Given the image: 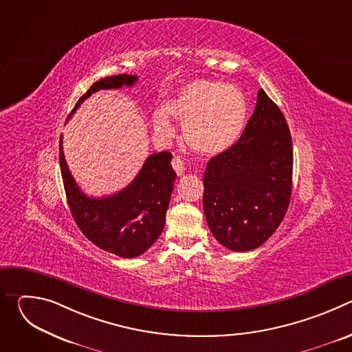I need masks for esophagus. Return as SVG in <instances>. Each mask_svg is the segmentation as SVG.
<instances>
[{"label":"esophagus","instance_id":"1","mask_svg":"<svg viewBox=\"0 0 352 352\" xmlns=\"http://www.w3.org/2000/svg\"><path fill=\"white\" fill-rule=\"evenodd\" d=\"M171 166L174 168V171L178 174V175H182L185 168H184V162L179 159V157H174L173 162H171Z\"/></svg>","mask_w":352,"mask_h":352}]
</instances>
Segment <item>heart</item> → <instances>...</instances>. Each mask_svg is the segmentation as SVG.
Returning <instances> with one entry per match:
<instances>
[{"mask_svg": "<svg viewBox=\"0 0 352 352\" xmlns=\"http://www.w3.org/2000/svg\"><path fill=\"white\" fill-rule=\"evenodd\" d=\"M167 115L182 121L184 139L193 150L214 156L239 138L246 117V100L235 85L196 79L178 89L164 104V111L153 114L155 131L164 138L174 133Z\"/></svg>", "mask_w": 352, "mask_h": 352, "instance_id": "heart-1", "label": "heart"}]
</instances>
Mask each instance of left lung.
I'll return each mask as SVG.
<instances>
[{"mask_svg":"<svg viewBox=\"0 0 352 352\" xmlns=\"http://www.w3.org/2000/svg\"><path fill=\"white\" fill-rule=\"evenodd\" d=\"M204 186L209 228L235 252L256 249L281 224L292 188V140L263 89L238 142L208 162Z\"/></svg>","mask_w":352,"mask_h":352,"instance_id":"1","label":"left lung"}]
</instances>
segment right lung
I'll use <instances>...</instances> for the list:
<instances>
[{"instance_id":"right-lung-1","label":"right lung","mask_w":352,"mask_h":352,"mask_svg":"<svg viewBox=\"0 0 352 352\" xmlns=\"http://www.w3.org/2000/svg\"><path fill=\"white\" fill-rule=\"evenodd\" d=\"M136 75L121 74L98 80L78 100L71 116L89 96L102 89L133 86ZM171 153L150 155L135 179L122 190L90 197L76 185L64 157L63 135L60 139V167L72 217L83 232L100 249L120 258H136L152 246L163 232L166 213L174 189L175 171Z\"/></svg>"}]
</instances>
